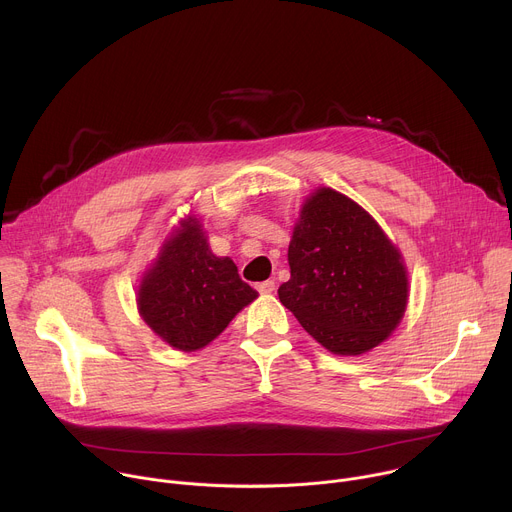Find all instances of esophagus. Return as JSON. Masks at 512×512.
Segmentation results:
<instances>
[{
    "label": "esophagus",
    "mask_w": 512,
    "mask_h": 512,
    "mask_svg": "<svg viewBox=\"0 0 512 512\" xmlns=\"http://www.w3.org/2000/svg\"><path fill=\"white\" fill-rule=\"evenodd\" d=\"M273 289H275V283H273L271 279L257 283V291H259V294H263V296H269V294H273Z\"/></svg>",
    "instance_id": "34e87169"
}]
</instances>
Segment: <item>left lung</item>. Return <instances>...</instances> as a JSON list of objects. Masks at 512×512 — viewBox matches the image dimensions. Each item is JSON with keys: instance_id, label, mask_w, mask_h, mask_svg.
<instances>
[{"instance_id": "8db88e82", "label": "left lung", "mask_w": 512, "mask_h": 512, "mask_svg": "<svg viewBox=\"0 0 512 512\" xmlns=\"http://www.w3.org/2000/svg\"><path fill=\"white\" fill-rule=\"evenodd\" d=\"M291 277L279 302L324 348L356 356L375 348L407 308V269L375 218L348 196L316 190L291 235Z\"/></svg>"}]
</instances>
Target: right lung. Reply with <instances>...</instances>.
I'll use <instances>...</instances> for the list:
<instances>
[{"mask_svg":"<svg viewBox=\"0 0 512 512\" xmlns=\"http://www.w3.org/2000/svg\"><path fill=\"white\" fill-rule=\"evenodd\" d=\"M257 291L229 257H216L194 216L184 218L143 275L137 310L164 342L192 352L221 334Z\"/></svg>","mask_w":512,"mask_h":512,"instance_id":"right-lung-1","label":"right lung"}]
</instances>
